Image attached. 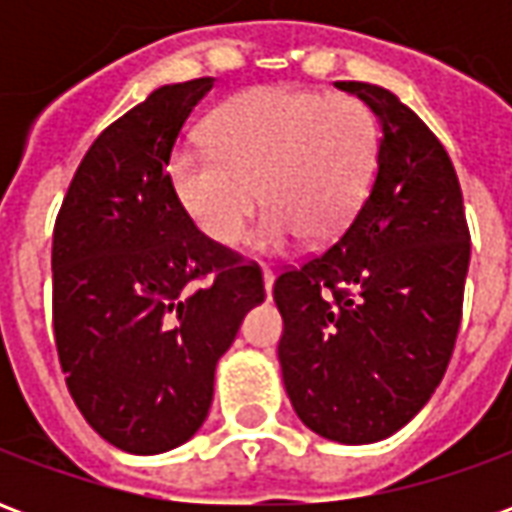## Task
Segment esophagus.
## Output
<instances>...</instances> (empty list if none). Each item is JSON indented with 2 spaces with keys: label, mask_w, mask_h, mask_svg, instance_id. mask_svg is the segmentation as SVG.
<instances>
[{
  "label": "esophagus",
  "mask_w": 512,
  "mask_h": 512,
  "mask_svg": "<svg viewBox=\"0 0 512 512\" xmlns=\"http://www.w3.org/2000/svg\"><path fill=\"white\" fill-rule=\"evenodd\" d=\"M263 285H266V293L271 296V285H274V268L263 266Z\"/></svg>",
  "instance_id": "1"
}]
</instances>
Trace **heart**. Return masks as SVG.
Segmentation results:
<instances>
[{
    "label": "heart",
    "instance_id": "1",
    "mask_svg": "<svg viewBox=\"0 0 512 512\" xmlns=\"http://www.w3.org/2000/svg\"><path fill=\"white\" fill-rule=\"evenodd\" d=\"M211 145L175 147L169 180L191 222L235 246L268 205L260 244L329 241L354 219L376 172L378 126L356 95L257 87L224 104Z\"/></svg>",
    "mask_w": 512,
    "mask_h": 512
}]
</instances>
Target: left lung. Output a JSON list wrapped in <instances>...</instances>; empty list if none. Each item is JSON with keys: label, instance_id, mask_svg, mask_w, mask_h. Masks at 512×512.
<instances>
[{"label": "left lung", "instance_id": "obj_1", "mask_svg": "<svg viewBox=\"0 0 512 512\" xmlns=\"http://www.w3.org/2000/svg\"><path fill=\"white\" fill-rule=\"evenodd\" d=\"M378 115L370 191L329 249L285 266L279 365L299 419L343 444L392 436L450 365L469 271V224L455 167L395 95L337 82Z\"/></svg>", "mask_w": 512, "mask_h": 512}]
</instances>
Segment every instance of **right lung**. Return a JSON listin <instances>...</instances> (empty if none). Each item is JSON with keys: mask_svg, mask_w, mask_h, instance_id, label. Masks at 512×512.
<instances>
[{"mask_svg": "<svg viewBox=\"0 0 512 512\" xmlns=\"http://www.w3.org/2000/svg\"><path fill=\"white\" fill-rule=\"evenodd\" d=\"M211 76L167 84L95 136L54 222L51 315L73 403L134 455L189 441L263 271L197 230L169 180Z\"/></svg>", "mask_w": 512, "mask_h": 512, "instance_id": "add662e5", "label": "right lung"}]
</instances>
